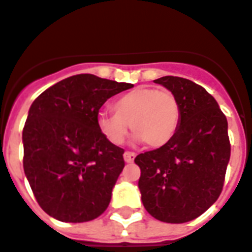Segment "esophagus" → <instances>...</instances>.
<instances>
[{"label":"esophagus","mask_w":252,"mask_h":252,"mask_svg":"<svg viewBox=\"0 0 252 252\" xmlns=\"http://www.w3.org/2000/svg\"><path fill=\"white\" fill-rule=\"evenodd\" d=\"M124 158L126 162H128V164H130V162H133L134 158H135V154H134L133 152H125Z\"/></svg>","instance_id":"obj_1"}]
</instances>
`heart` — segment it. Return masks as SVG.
<instances>
[{
  "label": "heart",
  "mask_w": 252,
  "mask_h": 252,
  "mask_svg": "<svg viewBox=\"0 0 252 252\" xmlns=\"http://www.w3.org/2000/svg\"><path fill=\"white\" fill-rule=\"evenodd\" d=\"M111 113H99L96 126L110 144H124L131 130L138 133L139 141L150 148H161L177 133L181 108L179 99L169 90L137 87L122 94L113 102Z\"/></svg>",
  "instance_id": "heart-1"
}]
</instances>
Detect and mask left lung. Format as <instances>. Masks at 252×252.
<instances>
[{
	"label": "left lung",
	"mask_w": 252,
	"mask_h": 252,
	"mask_svg": "<svg viewBox=\"0 0 252 252\" xmlns=\"http://www.w3.org/2000/svg\"><path fill=\"white\" fill-rule=\"evenodd\" d=\"M162 84L179 99L177 133L168 144L138 154V188L145 209L165 223L199 218L218 200L231 156L227 118L201 86L179 76H162Z\"/></svg>",
	"instance_id": "left-lung-1"
}]
</instances>
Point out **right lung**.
Listing matches in <instances>:
<instances>
[{"label": "right lung", "instance_id": "1", "mask_svg": "<svg viewBox=\"0 0 252 252\" xmlns=\"http://www.w3.org/2000/svg\"><path fill=\"white\" fill-rule=\"evenodd\" d=\"M131 87L80 73L34 99L23 130L24 172L49 216L83 223L107 209L125 150L100 134L96 118L108 98Z\"/></svg>", "mask_w": 252, "mask_h": 252}]
</instances>
